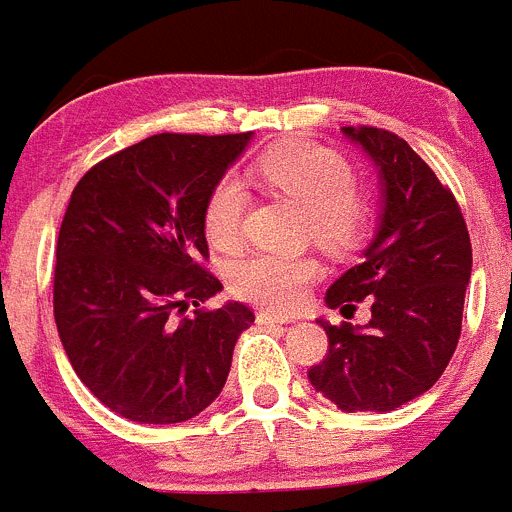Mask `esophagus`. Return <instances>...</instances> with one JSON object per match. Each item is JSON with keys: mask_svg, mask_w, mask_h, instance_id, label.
<instances>
[{"mask_svg": "<svg viewBox=\"0 0 512 512\" xmlns=\"http://www.w3.org/2000/svg\"><path fill=\"white\" fill-rule=\"evenodd\" d=\"M257 323L260 326H283V323H293V315H283V313H272V310H260L257 313Z\"/></svg>", "mask_w": 512, "mask_h": 512, "instance_id": "1", "label": "esophagus"}]
</instances>
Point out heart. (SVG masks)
Returning a JSON list of instances; mask_svg holds the SVG:
<instances>
[{
  "instance_id": "1",
  "label": "heart",
  "mask_w": 512,
  "mask_h": 512,
  "mask_svg": "<svg viewBox=\"0 0 512 512\" xmlns=\"http://www.w3.org/2000/svg\"><path fill=\"white\" fill-rule=\"evenodd\" d=\"M260 186L280 191L308 212L313 237L331 250H346L364 237L366 209L353 191V171L336 151L305 141H285L267 148L252 166ZM247 186L240 176H222L204 204V232L217 250H234L242 242ZM318 262L305 255L255 252L232 267L237 295L267 308L300 303Z\"/></svg>"
}]
</instances>
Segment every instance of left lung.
Masks as SVG:
<instances>
[{
	"label": "left lung",
	"mask_w": 512,
	"mask_h": 512,
	"mask_svg": "<svg viewBox=\"0 0 512 512\" xmlns=\"http://www.w3.org/2000/svg\"><path fill=\"white\" fill-rule=\"evenodd\" d=\"M376 166L381 209L361 262L328 288L341 313L369 298L366 326H331L328 356L310 384L341 412H394L432 389L462 328L472 245L455 197L404 138L381 128H343Z\"/></svg>",
	"instance_id": "left-lung-1"
}]
</instances>
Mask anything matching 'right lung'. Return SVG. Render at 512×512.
<instances>
[{"mask_svg": "<svg viewBox=\"0 0 512 512\" xmlns=\"http://www.w3.org/2000/svg\"><path fill=\"white\" fill-rule=\"evenodd\" d=\"M250 133H159L95 164L73 189L57 237L55 323L90 394L138 424L197 417L224 389L245 303L199 308L222 290L204 204ZM195 305V315L175 313Z\"/></svg>", "mask_w": 512, "mask_h": 512, "instance_id": "obj_1", "label": "right lung"}]
</instances>
